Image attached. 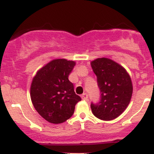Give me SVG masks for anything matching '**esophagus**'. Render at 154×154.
<instances>
[{"label": "esophagus", "mask_w": 154, "mask_h": 154, "mask_svg": "<svg viewBox=\"0 0 154 154\" xmlns=\"http://www.w3.org/2000/svg\"><path fill=\"white\" fill-rule=\"evenodd\" d=\"M81 98L84 100H88V94H87L86 93H83L81 95Z\"/></svg>", "instance_id": "obj_1"}]
</instances>
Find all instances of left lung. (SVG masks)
I'll use <instances>...</instances> for the list:
<instances>
[{"mask_svg": "<svg viewBox=\"0 0 154 154\" xmlns=\"http://www.w3.org/2000/svg\"><path fill=\"white\" fill-rule=\"evenodd\" d=\"M100 91V102L91 103L93 115L103 121L119 117L127 109L133 94L130 75L123 66L106 57L91 62Z\"/></svg>", "mask_w": 154, "mask_h": 154, "instance_id": "left-lung-1", "label": "left lung"}]
</instances>
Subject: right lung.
Masks as SVG:
<instances>
[{
  "label": "right lung",
  "mask_w": 154,
  "mask_h": 154,
  "mask_svg": "<svg viewBox=\"0 0 154 154\" xmlns=\"http://www.w3.org/2000/svg\"><path fill=\"white\" fill-rule=\"evenodd\" d=\"M76 63L56 59L40 68L32 78L30 98L38 114L48 122L61 124L74 114L75 105L81 100L75 94L68 75Z\"/></svg>",
  "instance_id": "obj_1"
}]
</instances>
